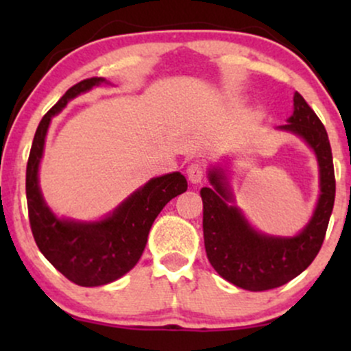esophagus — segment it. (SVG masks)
<instances>
[{
	"instance_id": "34e87169",
	"label": "esophagus",
	"mask_w": 351,
	"mask_h": 351,
	"mask_svg": "<svg viewBox=\"0 0 351 351\" xmlns=\"http://www.w3.org/2000/svg\"><path fill=\"white\" fill-rule=\"evenodd\" d=\"M186 175H188V180L191 181L193 184H196V183H201V180L204 178V170H203V167H201V165L191 163L188 167Z\"/></svg>"
}]
</instances>
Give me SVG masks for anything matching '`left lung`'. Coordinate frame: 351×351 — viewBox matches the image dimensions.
I'll return each instance as SVG.
<instances>
[{
    "label": "left lung",
    "instance_id": "1",
    "mask_svg": "<svg viewBox=\"0 0 351 351\" xmlns=\"http://www.w3.org/2000/svg\"><path fill=\"white\" fill-rule=\"evenodd\" d=\"M277 130L300 136L317 156L320 195L308 223L295 236H271L251 226L229 186L226 171H208L211 188H201L206 256L215 271L237 287L251 292L280 287L312 264L325 239L335 201L332 148L324 123L299 92L293 112Z\"/></svg>",
    "mask_w": 351,
    "mask_h": 351
}]
</instances>
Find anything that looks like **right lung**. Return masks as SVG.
Instances as JSON below:
<instances>
[{"label":"right lung","instance_id":"right-lung-1","mask_svg":"<svg viewBox=\"0 0 351 351\" xmlns=\"http://www.w3.org/2000/svg\"><path fill=\"white\" fill-rule=\"evenodd\" d=\"M100 84L108 82L104 77L80 80L43 117L26 168L27 211L36 244L64 277L82 287L110 284L134 269L142 257L155 217L168 201L188 188L186 178L173 171L147 181L99 221H77L52 213L39 188V165L51 120L72 99Z\"/></svg>","mask_w":351,"mask_h":351}]
</instances>
